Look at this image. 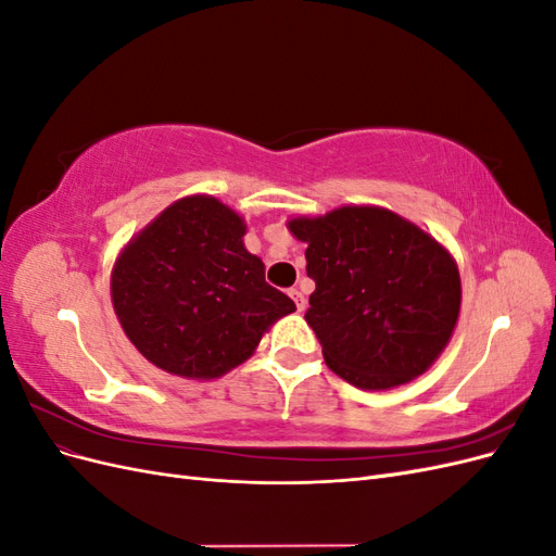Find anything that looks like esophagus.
Instances as JSON below:
<instances>
[{
	"label": "esophagus",
	"instance_id": "obj_1",
	"mask_svg": "<svg viewBox=\"0 0 556 556\" xmlns=\"http://www.w3.org/2000/svg\"><path fill=\"white\" fill-rule=\"evenodd\" d=\"M290 296L294 299V304H296V311H299V313L306 311V299H304V294H301V290L292 288V290H290Z\"/></svg>",
	"mask_w": 556,
	"mask_h": 556
}]
</instances>
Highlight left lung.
I'll return each mask as SVG.
<instances>
[{"label": "left lung", "instance_id": "1", "mask_svg": "<svg viewBox=\"0 0 556 556\" xmlns=\"http://www.w3.org/2000/svg\"><path fill=\"white\" fill-rule=\"evenodd\" d=\"M315 280L306 311L327 366L362 390L422 376L457 325L462 282L450 252L392 211L343 206L296 217Z\"/></svg>", "mask_w": 556, "mask_h": 556}]
</instances>
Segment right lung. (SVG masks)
Listing matches in <instances>:
<instances>
[{"instance_id": "obj_1", "label": "right lung", "mask_w": 556, "mask_h": 556, "mask_svg": "<svg viewBox=\"0 0 556 556\" xmlns=\"http://www.w3.org/2000/svg\"><path fill=\"white\" fill-rule=\"evenodd\" d=\"M241 217L188 197L155 217L117 257L111 296L141 355L182 378H217L245 362L294 301L264 280Z\"/></svg>"}]
</instances>
